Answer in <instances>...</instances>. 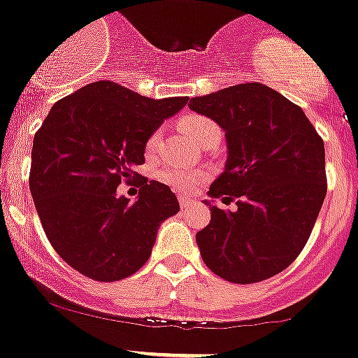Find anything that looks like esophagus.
Wrapping results in <instances>:
<instances>
[{
	"label": "esophagus",
	"mask_w": 358,
	"mask_h": 358,
	"mask_svg": "<svg viewBox=\"0 0 358 358\" xmlns=\"http://www.w3.org/2000/svg\"><path fill=\"white\" fill-rule=\"evenodd\" d=\"M194 204L192 199H189V197H180V206H182V210H187V208H190Z\"/></svg>",
	"instance_id": "obj_1"
}]
</instances>
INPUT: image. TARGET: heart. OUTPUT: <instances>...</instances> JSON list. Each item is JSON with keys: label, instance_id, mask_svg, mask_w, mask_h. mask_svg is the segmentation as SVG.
I'll return each mask as SVG.
<instances>
[{"label": "heart", "instance_id": "obj_1", "mask_svg": "<svg viewBox=\"0 0 358 358\" xmlns=\"http://www.w3.org/2000/svg\"><path fill=\"white\" fill-rule=\"evenodd\" d=\"M182 127L185 131L187 136L196 143L203 134H206L208 131L217 127V124L213 120L206 119V117L201 115H189L182 120ZM162 131L157 129L148 136L147 145H145V152L147 154H154L159 147V141H161ZM159 180L166 185H169L171 189L178 190V192H192L197 185L204 182L208 178V173L204 169H194V168H180V166H162L155 173Z\"/></svg>", "mask_w": 358, "mask_h": 358}]
</instances>
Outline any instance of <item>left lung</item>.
<instances>
[{"label":"left lung","instance_id":"8db88e82","mask_svg":"<svg viewBox=\"0 0 358 358\" xmlns=\"http://www.w3.org/2000/svg\"><path fill=\"white\" fill-rule=\"evenodd\" d=\"M190 110L225 133L227 162L204 201L211 220L196 234L204 264L232 283L278 275L303 252L327 194L325 147L301 106L264 83L192 98Z\"/></svg>","mask_w":358,"mask_h":358}]
</instances>
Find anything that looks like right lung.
Listing matches in <instances>:
<instances>
[{"mask_svg": "<svg viewBox=\"0 0 358 358\" xmlns=\"http://www.w3.org/2000/svg\"><path fill=\"white\" fill-rule=\"evenodd\" d=\"M187 101L145 98L101 80L59 99L34 134L29 190L38 217L55 252L87 278L134 275L159 225L178 213L164 183L141 176L134 203L117 196V187L138 175L148 136Z\"/></svg>", "mask_w": 358, "mask_h": 358, "instance_id": "obj_1", "label": "right lung"}]
</instances>
